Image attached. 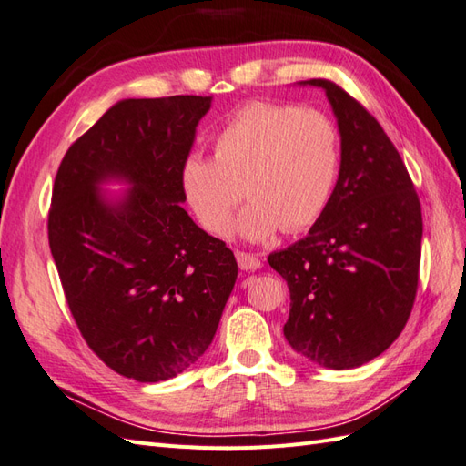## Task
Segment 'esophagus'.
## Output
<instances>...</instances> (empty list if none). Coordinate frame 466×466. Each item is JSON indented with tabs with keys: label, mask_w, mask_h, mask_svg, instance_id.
<instances>
[{
	"label": "esophagus",
	"mask_w": 466,
	"mask_h": 466,
	"mask_svg": "<svg viewBox=\"0 0 466 466\" xmlns=\"http://www.w3.org/2000/svg\"><path fill=\"white\" fill-rule=\"evenodd\" d=\"M236 259H238V266L246 271H256L261 268V259L254 254H248V252H236Z\"/></svg>",
	"instance_id": "obj_1"
}]
</instances>
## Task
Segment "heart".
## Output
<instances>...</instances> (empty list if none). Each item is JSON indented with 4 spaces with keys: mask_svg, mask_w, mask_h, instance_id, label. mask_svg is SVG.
<instances>
[{
    "mask_svg": "<svg viewBox=\"0 0 466 466\" xmlns=\"http://www.w3.org/2000/svg\"><path fill=\"white\" fill-rule=\"evenodd\" d=\"M340 134L325 112L293 104L249 102L214 136V157L190 153L178 181L197 220L210 234L234 222L248 242H264L279 228L297 232L325 212L340 173Z\"/></svg>",
    "mask_w": 466,
    "mask_h": 466,
    "instance_id": "heart-1",
    "label": "heart"
}]
</instances>
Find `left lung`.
Returning <instances> with one entry per match:
<instances>
[{
	"label": "left lung",
	"instance_id": "1",
	"mask_svg": "<svg viewBox=\"0 0 466 466\" xmlns=\"http://www.w3.org/2000/svg\"><path fill=\"white\" fill-rule=\"evenodd\" d=\"M323 88L340 134V173L325 212L303 240L269 254L288 281L283 335L295 352L330 370L380 356L408 323L421 259V205L386 131L330 80Z\"/></svg>",
	"mask_w": 466,
	"mask_h": 466
}]
</instances>
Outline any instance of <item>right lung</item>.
<instances>
[{
    "label": "right lung",
    "mask_w": 466,
    "mask_h": 466,
    "mask_svg": "<svg viewBox=\"0 0 466 466\" xmlns=\"http://www.w3.org/2000/svg\"><path fill=\"white\" fill-rule=\"evenodd\" d=\"M210 106L119 100L55 178L49 246L70 313L100 360L137 381L175 378L207 352L238 278L232 249L181 207L178 173Z\"/></svg>",
    "instance_id": "1"
}]
</instances>
